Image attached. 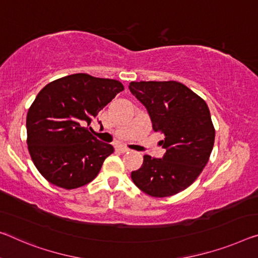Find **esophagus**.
<instances>
[{
	"label": "esophagus",
	"mask_w": 258,
	"mask_h": 258,
	"mask_svg": "<svg viewBox=\"0 0 258 258\" xmlns=\"http://www.w3.org/2000/svg\"><path fill=\"white\" fill-rule=\"evenodd\" d=\"M116 150H117V151H120L121 153H125V152H129L130 151L129 149H126V148H124V146H122V145H118L117 148H116Z\"/></svg>",
	"instance_id": "34e87169"
}]
</instances>
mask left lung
<instances>
[{"instance_id":"1","label":"left lung","mask_w":258,"mask_h":258,"mask_svg":"<svg viewBox=\"0 0 258 258\" xmlns=\"http://www.w3.org/2000/svg\"><path fill=\"white\" fill-rule=\"evenodd\" d=\"M129 90L148 110L154 132L165 135L162 158L145 154L134 183L153 197L175 195L188 188L207 166L215 143L209 107L179 82H132Z\"/></svg>"}]
</instances>
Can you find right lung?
Returning <instances> with one entry per match:
<instances>
[{"label":"right lung","instance_id":"add662e5","mask_svg":"<svg viewBox=\"0 0 258 258\" xmlns=\"http://www.w3.org/2000/svg\"><path fill=\"white\" fill-rule=\"evenodd\" d=\"M123 90L115 79L74 74L49 83L38 93L27 112V145L46 180L75 189L98 175L114 148L97 140L90 125Z\"/></svg>","mask_w":258,"mask_h":258}]
</instances>
